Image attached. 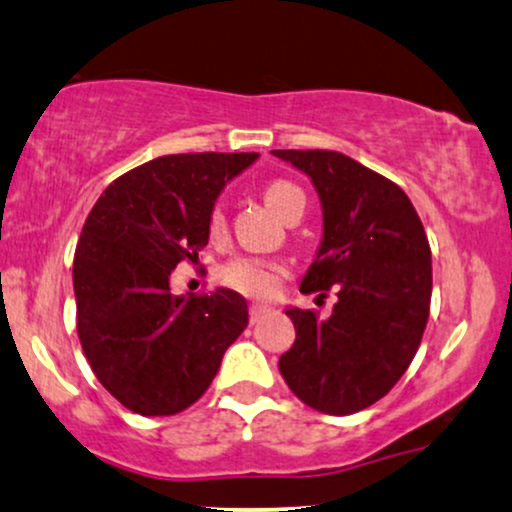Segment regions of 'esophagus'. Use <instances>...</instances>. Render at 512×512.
<instances>
[{
    "instance_id": "obj_1",
    "label": "esophagus",
    "mask_w": 512,
    "mask_h": 512,
    "mask_svg": "<svg viewBox=\"0 0 512 512\" xmlns=\"http://www.w3.org/2000/svg\"><path fill=\"white\" fill-rule=\"evenodd\" d=\"M269 309H267V304H260V302H252L250 304V323H257L262 319L264 314H267Z\"/></svg>"
}]
</instances>
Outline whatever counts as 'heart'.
<instances>
[{
	"mask_svg": "<svg viewBox=\"0 0 512 512\" xmlns=\"http://www.w3.org/2000/svg\"><path fill=\"white\" fill-rule=\"evenodd\" d=\"M264 203L269 205V210L281 219L288 217V212L295 205L304 203V193L300 186L290 184V181L276 179L269 181L264 186ZM224 229V215L222 210H212L210 215V234L219 236ZM283 276H286V267L281 262L274 260H262V257H236V260L226 262L219 269V278L229 288L238 290V293L250 295V297H271L276 295L278 286H281Z\"/></svg>",
	"mask_w": 512,
	"mask_h": 512,
	"instance_id": "heart-1",
	"label": "heart"
}]
</instances>
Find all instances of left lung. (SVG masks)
Listing matches in <instances>:
<instances>
[{
	"mask_svg": "<svg viewBox=\"0 0 512 512\" xmlns=\"http://www.w3.org/2000/svg\"><path fill=\"white\" fill-rule=\"evenodd\" d=\"M312 179L323 236L302 293L338 288L319 321L288 307L295 345L278 368L295 397L331 416L364 411L397 385L430 314L432 255L409 196L338 151H271Z\"/></svg>",
	"mask_w": 512,
	"mask_h": 512,
	"instance_id": "1",
	"label": "left lung"
}]
</instances>
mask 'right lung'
Wrapping results in <instances>:
<instances>
[{
  "label": "right lung",
  "mask_w": 512,
  "mask_h": 512,
  "mask_svg": "<svg viewBox=\"0 0 512 512\" xmlns=\"http://www.w3.org/2000/svg\"><path fill=\"white\" fill-rule=\"evenodd\" d=\"M260 153L163 155L115 179L89 212L73 262L77 335L99 383L139 416L203 397L248 326L236 290L172 295L179 262L210 241V215Z\"/></svg>",
  "instance_id": "add662e5"
}]
</instances>
